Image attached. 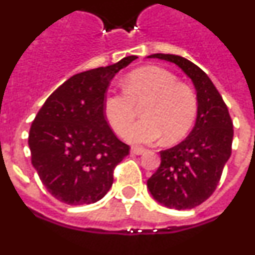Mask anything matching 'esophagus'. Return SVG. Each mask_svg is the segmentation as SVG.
Here are the masks:
<instances>
[{
  "mask_svg": "<svg viewBox=\"0 0 255 255\" xmlns=\"http://www.w3.org/2000/svg\"><path fill=\"white\" fill-rule=\"evenodd\" d=\"M130 152L134 154H143L146 152V148H143V147H132Z\"/></svg>",
  "mask_w": 255,
  "mask_h": 255,
  "instance_id": "1",
  "label": "esophagus"
}]
</instances>
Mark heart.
Listing matches in <instances>:
<instances>
[{
    "label": "heart",
    "mask_w": 255,
    "mask_h": 255,
    "mask_svg": "<svg viewBox=\"0 0 255 255\" xmlns=\"http://www.w3.org/2000/svg\"><path fill=\"white\" fill-rule=\"evenodd\" d=\"M125 93L111 92L103 102L107 122L117 134H125L136 115L135 106H144L145 120L126 133L133 143H152L162 137L166 142L184 138L196 121L199 101L194 90L158 66L130 71L123 80Z\"/></svg>",
    "instance_id": "b5f03b06"
}]
</instances>
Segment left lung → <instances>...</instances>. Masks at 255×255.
<instances>
[{"label":"left lung","instance_id":"1","mask_svg":"<svg viewBox=\"0 0 255 255\" xmlns=\"http://www.w3.org/2000/svg\"><path fill=\"white\" fill-rule=\"evenodd\" d=\"M147 58L176 64L196 89L199 112L195 127L181 143L160 152V167L147 181L153 199L163 206L192 209L208 200L220 181L232 154V118L220 93L199 66L171 54H152Z\"/></svg>","mask_w":255,"mask_h":255}]
</instances>
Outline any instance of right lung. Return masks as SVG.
<instances>
[{
  "instance_id": "add662e5",
  "label": "right lung",
  "mask_w": 255,
  "mask_h": 255,
  "mask_svg": "<svg viewBox=\"0 0 255 255\" xmlns=\"http://www.w3.org/2000/svg\"><path fill=\"white\" fill-rule=\"evenodd\" d=\"M137 56L75 74L50 95L28 133L31 163L61 203L84 205L104 197L116 166L129 153L103 113L111 80Z\"/></svg>"
}]
</instances>
